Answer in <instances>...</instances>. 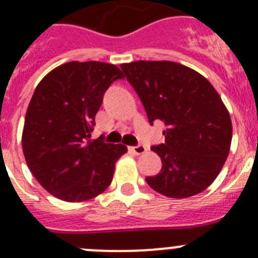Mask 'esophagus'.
I'll return each mask as SVG.
<instances>
[{
    "label": "esophagus",
    "mask_w": 258,
    "mask_h": 258,
    "mask_svg": "<svg viewBox=\"0 0 258 258\" xmlns=\"http://www.w3.org/2000/svg\"><path fill=\"white\" fill-rule=\"evenodd\" d=\"M129 151L133 152V154L136 155H142L147 151V149H146L143 145H137V146H131V147H129Z\"/></svg>",
    "instance_id": "esophagus-1"
}]
</instances>
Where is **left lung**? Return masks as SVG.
<instances>
[{
  "label": "left lung",
  "instance_id": "8db88e82",
  "mask_svg": "<svg viewBox=\"0 0 258 258\" xmlns=\"http://www.w3.org/2000/svg\"><path fill=\"white\" fill-rule=\"evenodd\" d=\"M149 117L164 124L165 142L151 150L161 170L146 177L161 195L184 199L206 190L222 169L230 151L229 111L208 80L169 60H138L120 66Z\"/></svg>",
  "mask_w": 258,
  "mask_h": 258
}]
</instances>
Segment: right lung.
Segmentation results:
<instances>
[{"label":"right lung","instance_id":"obj_1","mask_svg":"<svg viewBox=\"0 0 258 258\" xmlns=\"http://www.w3.org/2000/svg\"><path fill=\"white\" fill-rule=\"evenodd\" d=\"M122 77L108 63L70 61L49 72L32 95L23 154L38 183L58 199L90 200L111 184L115 163L127 149L90 136L104 93Z\"/></svg>","mask_w":258,"mask_h":258}]
</instances>
